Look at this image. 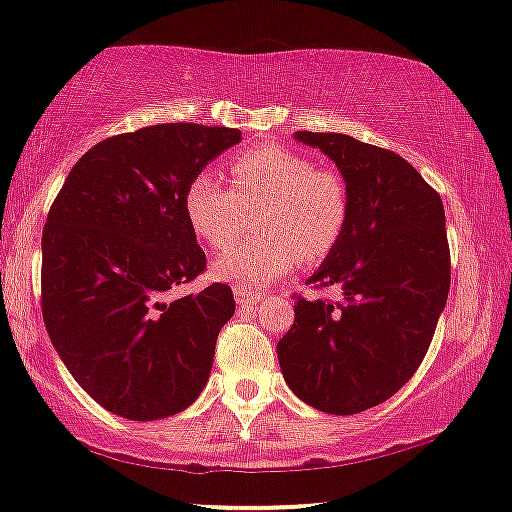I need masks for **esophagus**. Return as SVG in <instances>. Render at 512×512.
I'll list each match as a JSON object with an SVG mask.
<instances>
[{
  "mask_svg": "<svg viewBox=\"0 0 512 512\" xmlns=\"http://www.w3.org/2000/svg\"><path fill=\"white\" fill-rule=\"evenodd\" d=\"M263 299L261 292H251V289H242V287H235V301L237 306H254L258 301Z\"/></svg>",
  "mask_w": 512,
  "mask_h": 512,
  "instance_id": "esophagus-1",
  "label": "esophagus"
}]
</instances>
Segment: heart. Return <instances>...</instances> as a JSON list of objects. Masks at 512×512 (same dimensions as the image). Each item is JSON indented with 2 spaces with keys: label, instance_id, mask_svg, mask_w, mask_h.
I'll return each instance as SVG.
<instances>
[{
  "label": "heart",
  "instance_id": "1",
  "mask_svg": "<svg viewBox=\"0 0 512 512\" xmlns=\"http://www.w3.org/2000/svg\"><path fill=\"white\" fill-rule=\"evenodd\" d=\"M232 189L211 170L194 175L185 192L189 227L211 249H223L256 213L261 237L213 261L218 280L261 289L285 277L301 258H323L342 242L351 220V192L337 170L318 168L301 151L263 144L230 161Z\"/></svg>",
  "mask_w": 512,
  "mask_h": 512
}]
</instances>
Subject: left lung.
<instances>
[{"label": "left lung", "instance_id": "left-lung-1", "mask_svg": "<svg viewBox=\"0 0 512 512\" xmlns=\"http://www.w3.org/2000/svg\"><path fill=\"white\" fill-rule=\"evenodd\" d=\"M351 192V220L308 285L342 301L301 299L277 342L282 375L308 406L353 415L394 396L420 368L451 287L441 197L394 151L342 132L299 130Z\"/></svg>", "mask_w": 512, "mask_h": 512}]
</instances>
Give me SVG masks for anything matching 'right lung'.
<instances>
[{
	"label": "right lung",
	"mask_w": 512,
	"mask_h": 512,
	"mask_svg": "<svg viewBox=\"0 0 512 512\" xmlns=\"http://www.w3.org/2000/svg\"><path fill=\"white\" fill-rule=\"evenodd\" d=\"M239 142L237 128L197 123L109 137L75 163L49 208L44 325L73 380L121 418H168L206 387L218 332L235 315L232 289L166 294L206 268L187 185Z\"/></svg>",
	"instance_id": "add662e5"
}]
</instances>
